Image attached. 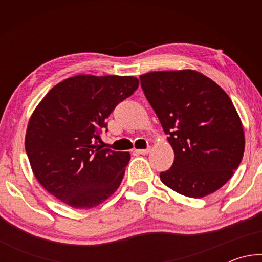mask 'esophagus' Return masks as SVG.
Segmentation results:
<instances>
[{
    "label": "esophagus",
    "mask_w": 262,
    "mask_h": 262,
    "mask_svg": "<svg viewBox=\"0 0 262 262\" xmlns=\"http://www.w3.org/2000/svg\"><path fill=\"white\" fill-rule=\"evenodd\" d=\"M136 151L139 152V154H141V155H147V154L150 152V148H147V149H139V150H136Z\"/></svg>",
    "instance_id": "esophagus-1"
}]
</instances>
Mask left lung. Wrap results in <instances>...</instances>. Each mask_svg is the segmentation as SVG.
Wrapping results in <instances>:
<instances>
[{"mask_svg": "<svg viewBox=\"0 0 262 262\" xmlns=\"http://www.w3.org/2000/svg\"><path fill=\"white\" fill-rule=\"evenodd\" d=\"M174 161L161 180L174 192L203 198L231 178L245 149L243 123L223 89L196 70L141 75Z\"/></svg>", "mask_w": 262, "mask_h": 262, "instance_id": "obj_1", "label": "left lung"}]
</instances>
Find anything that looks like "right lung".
I'll list each match as a JSON object with an SVG mask.
<instances>
[{"label": "right lung", "instance_id": "obj_1", "mask_svg": "<svg viewBox=\"0 0 262 262\" xmlns=\"http://www.w3.org/2000/svg\"><path fill=\"white\" fill-rule=\"evenodd\" d=\"M137 86L134 76L76 75L48 91L25 135L31 168L48 193L90 209L118 189L130 154L101 149L96 141L115 106Z\"/></svg>", "mask_w": 262, "mask_h": 262}]
</instances>
